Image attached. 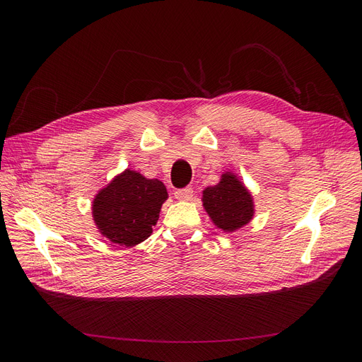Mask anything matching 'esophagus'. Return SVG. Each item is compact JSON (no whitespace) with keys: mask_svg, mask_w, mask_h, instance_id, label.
<instances>
[{"mask_svg":"<svg viewBox=\"0 0 362 362\" xmlns=\"http://www.w3.org/2000/svg\"><path fill=\"white\" fill-rule=\"evenodd\" d=\"M175 198L178 201H190L193 198V189L192 187H185V189H180L175 190Z\"/></svg>","mask_w":362,"mask_h":362,"instance_id":"1","label":"esophagus"}]
</instances>
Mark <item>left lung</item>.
<instances>
[{"label": "left lung", "mask_w": 362, "mask_h": 362, "mask_svg": "<svg viewBox=\"0 0 362 362\" xmlns=\"http://www.w3.org/2000/svg\"><path fill=\"white\" fill-rule=\"evenodd\" d=\"M202 205L211 222L223 233L243 228L255 214L252 193L231 170L223 172L217 184L204 189Z\"/></svg>", "instance_id": "left-lung-1"}]
</instances>
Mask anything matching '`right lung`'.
Returning <instances> with one entry per match:
<instances>
[{
    "label": "right lung",
    "instance_id": "obj_1",
    "mask_svg": "<svg viewBox=\"0 0 362 362\" xmlns=\"http://www.w3.org/2000/svg\"><path fill=\"white\" fill-rule=\"evenodd\" d=\"M168 190L160 180H149L125 169L96 193L93 222L105 238L120 246H136L152 234Z\"/></svg>",
    "mask_w": 362,
    "mask_h": 362
}]
</instances>
